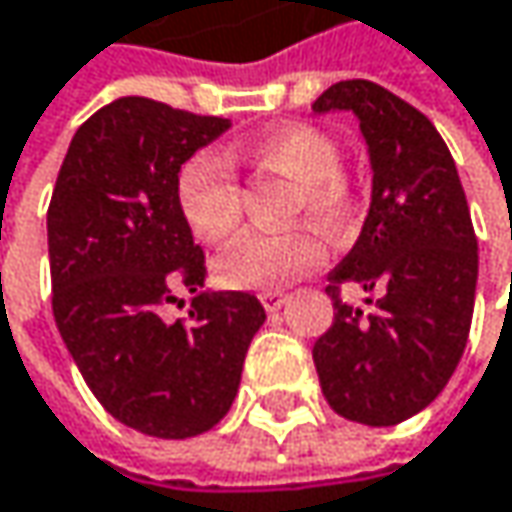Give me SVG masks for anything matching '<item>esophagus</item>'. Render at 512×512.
I'll use <instances>...</instances> for the list:
<instances>
[{"label":"esophagus","instance_id":"obj_1","mask_svg":"<svg viewBox=\"0 0 512 512\" xmlns=\"http://www.w3.org/2000/svg\"><path fill=\"white\" fill-rule=\"evenodd\" d=\"M260 302H263V308L272 314V311H278V308L287 302V293H284V290H263V293H260Z\"/></svg>","mask_w":512,"mask_h":512}]
</instances>
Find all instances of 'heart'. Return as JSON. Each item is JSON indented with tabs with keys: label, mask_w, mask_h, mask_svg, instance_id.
Listing matches in <instances>:
<instances>
[{
	"label": "heart",
	"mask_w": 512,
	"mask_h": 512,
	"mask_svg": "<svg viewBox=\"0 0 512 512\" xmlns=\"http://www.w3.org/2000/svg\"><path fill=\"white\" fill-rule=\"evenodd\" d=\"M237 156L263 171L293 180L287 213L311 219L329 237H344L358 216L356 177L338 162V142L311 124H284L237 145ZM177 204L201 243L219 246L243 228V186L228 159L213 151L192 154L177 174ZM323 260L314 228L296 225L275 234H252L216 260L225 287L275 290L311 272Z\"/></svg>",
	"instance_id": "b5f03b06"
}]
</instances>
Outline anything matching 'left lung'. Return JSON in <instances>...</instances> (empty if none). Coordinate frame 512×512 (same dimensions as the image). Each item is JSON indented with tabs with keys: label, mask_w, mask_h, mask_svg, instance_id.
Masks as SVG:
<instances>
[{
	"label": "left lung",
	"mask_w": 512,
	"mask_h": 512,
	"mask_svg": "<svg viewBox=\"0 0 512 512\" xmlns=\"http://www.w3.org/2000/svg\"><path fill=\"white\" fill-rule=\"evenodd\" d=\"M314 112L353 109L373 165V198L353 252L329 272L335 323L314 344L329 406L391 427L430 406L460 364L477 284V237L460 174L433 121L370 79L326 88ZM344 283L379 292L370 315Z\"/></svg>",
	"instance_id": "left-lung-1"
}]
</instances>
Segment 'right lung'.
I'll use <instances>...</instances> for the list:
<instances>
[{
    "label": "right lung",
    "mask_w": 512,
    "mask_h": 512,
    "mask_svg": "<svg viewBox=\"0 0 512 512\" xmlns=\"http://www.w3.org/2000/svg\"><path fill=\"white\" fill-rule=\"evenodd\" d=\"M228 127L121 97L76 130L47 210L55 326L100 406L156 439H189L228 415L266 320L252 293L204 287V252L177 204L180 165ZM174 286L193 302L171 324L161 308Z\"/></svg>",
    "instance_id": "add662e5"
}]
</instances>
